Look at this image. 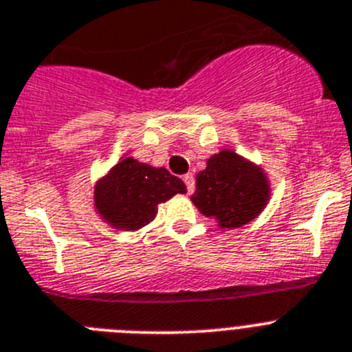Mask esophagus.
<instances>
[{
	"label": "esophagus",
	"instance_id": "34e87169",
	"mask_svg": "<svg viewBox=\"0 0 352 352\" xmlns=\"http://www.w3.org/2000/svg\"><path fill=\"white\" fill-rule=\"evenodd\" d=\"M184 184H186V188H188V193H193L195 191V175L193 173H188V175H184Z\"/></svg>",
	"mask_w": 352,
	"mask_h": 352
}]
</instances>
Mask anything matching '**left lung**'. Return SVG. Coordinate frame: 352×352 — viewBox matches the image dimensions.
Returning a JSON list of instances; mask_svg holds the SVG:
<instances>
[{
  "label": "left lung",
  "mask_w": 352,
  "mask_h": 352,
  "mask_svg": "<svg viewBox=\"0 0 352 352\" xmlns=\"http://www.w3.org/2000/svg\"><path fill=\"white\" fill-rule=\"evenodd\" d=\"M269 197L271 184L262 166L223 148L207 159L206 170L197 175L191 201L219 228H237L261 216Z\"/></svg>",
  "instance_id": "1"
}]
</instances>
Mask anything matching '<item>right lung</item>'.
<instances>
[{"label":"right lung","instance_id":"obj_1","mask_svg":"<svg viewBox=\"0 0 352 352\" xmlns=\"http://www.w3.org/2000/svg\"><path fill=\"white\" fill-rule=\"evenodd\" d=\"M186 186L166 168L120 159L94 188V206L104 223L118 230H140L157 214L159 204L184 195Z\"/></svg>","mask_w":352,"mask_h":352}]
</instances>
